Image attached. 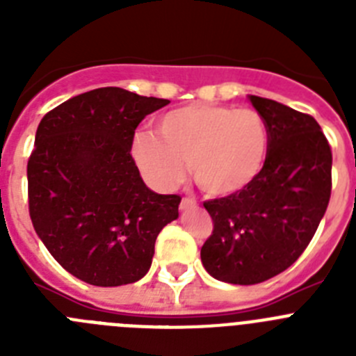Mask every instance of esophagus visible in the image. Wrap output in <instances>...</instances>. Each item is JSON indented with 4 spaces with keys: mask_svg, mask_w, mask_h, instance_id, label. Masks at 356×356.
<instances>
[{
    "mask_svg": "<svg viewBox=\"0 0 356 356\" xmlns=\"http://www.w3.org/2000/svg\"><path fill=\"white\" fill-rule=\"evenodd\" d=\"M194 207H196V201L191 200V197H184V200H181V203H180V209L181 210L194 209Z\"/></svg>",
    "mask_w": 356,
    "mask_h": 356,
    "instance_id": "34e87169",
    "label": "esophagus"
}]
</instances>
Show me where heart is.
Here are the masks:
<instances>
[{
  "instance_id": "heart-1",
  "label": "heart",
  "mask_w": 356,
  "mask_h": 356,
  "mask_svg": "<svg viewBox=\"0 0 356 356\" xmlns=\"http://www.w3.org/2000/svg\"><path fill=\"white\" fill-rule=\"evenodd\" d=\"M269 128L257 110L188 105L159 119V134L137 131L131 156L153 187L169 191L185 178L209 196L237 194L253 184L269 155Z\"/></svg>"
}]
</instances>
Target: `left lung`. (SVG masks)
Masks as SVG:
<instances>
[{
	"label": "left lung",
	"mask_w": 356,
	"mask_h": 356,
	"mask_svg": "<svg viewBox=\"0 0 356 356\" xmlns=\"http://www.w3.org/2000/svg\"><path fill=\"white\" fill-rule=\"evenodd\" d=\"M248 97L269 128L266 165L244 191L203 203L213 232L201 262L210 276L234 285L266 282L300 259L332 194V149L316 119Z\"/></svg>",
	"instance_id": "1"
}]
</instances>
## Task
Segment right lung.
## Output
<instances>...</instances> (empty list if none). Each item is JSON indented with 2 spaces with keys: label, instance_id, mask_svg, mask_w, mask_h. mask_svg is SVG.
Here are the masks:
<instances>
[{
  "label": "right lung",
  "instance_id": "1",
  "mask_svg": "<svg viewBox=\"0 0 356 356\" xmlns=\"http://www.w3.org/2000/svg\"><path fill=\"white\" fill-rule=\"evenodd\" d=\"M168 99L119 87L74 96L44 115L28 160L37 235L65 271L96 287L139 282L181 197L156 194L131 159L135 128Z\"/></svg>",
  "mask_w": 356,
  "mask_h": 356
}]
</instances>
